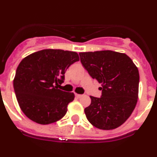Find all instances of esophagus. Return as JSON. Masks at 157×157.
I'll return each mask as SVG.
<instances>
[{
    "mask_svg": "<svg viewBox=\"0 0 157 157\" xmlns=\"http://www.w3.org/2000/svg\"><path fill=\"white\" fill-rule=\"evenodd\" d=\"M75 96H76V98H81V97H82V94H75Z\"/></svg>",
    "mask_w": 157,
    "mask_h": 157,
    "instance_id": "34e87169",
    "label": "esophagus"
}]
</instances>
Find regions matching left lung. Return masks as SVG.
<instances>
[{
  "label": "left lung",
  "mask_w": 157,
  "mask_h": 157,
  "mask_svg": "<svg viewBox=\"0 0 157 157\" xmlns=\"http://www.w3.org/2000/svg\"><path fill=\"white\" fill-rule=\"evenodd\" d=\"M79 55L90 77L102 86L101 97L90 96L91 103L84 109L87 120L100 129L118 128L129 118L138 101V68L121 52L103 50Z\"/></svg>",
  "instance_id": "8db88e82"
}]
</instances>
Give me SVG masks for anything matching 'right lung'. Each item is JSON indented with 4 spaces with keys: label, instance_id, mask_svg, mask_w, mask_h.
Segmentation results:
<instances>
[{
    "label": "right lung",
    "instance_id": "add662e5",
    "mask_svg": "<svg viewBox=\"0 0 157 157\" xmlns=\"http://www.w3.org/2000/svg\"><path fill=\"white\" fill-rule=\"evenodd\" d=\"M80 60L78 54L62 49H43L25 57L16 70L13 85L23 113L32 121L48 125L63 118L74 94L58 86L71 64Z\"/></svg>",
    "mask_w": 157,
    "mask_h": 157
}]
</instances>
